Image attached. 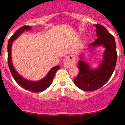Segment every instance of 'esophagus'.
I'll list each match as a JSON object with an SVG mask.
<instances>
[{
    "label": "esophagus",
    "instance_id": "34e87169",
    "mask_svg": "<svg viewBox=\"0 0 125 125\" xmlns=\"http://www.w3.org/2000/svg\"><path fill=\"white\" fill-rule=\"evenodd\" d=\"M76 63L75 59L73 57L72 55L67 56L66 58L64 60V67L66 68H68L69 67L73 66Z\"/></svg>",
    "mask_w": 125,
    "mask_h": 125
}]
</instances>
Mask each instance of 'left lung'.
<instances>
[{"label": "left lung", "instance_id": "1", "mask_svg": "<svg viewBox=\"0 0 125 125\" xmlns=\"http://www.w3.org/2000/svg\"><path fill=\"white\" fill-rule=\"evenodd\" d=\"M98 38L89 44L90 47L103 45L105 48L104 60L97 69L92 70L87 64L80 60L78 62L79 73L73 79L78 88L84 91H93L102 87L112 75L117 62L116 45L114 36L100 24H95Z\"/></svg>", "mask_w": 125, "mask_h": 125}]
</instances>
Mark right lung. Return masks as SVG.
<instances>
[{
  "mask_svg": "<svg viewBox=\"0 0 125 125\" xmlns=\"http://www.w3.org/2000/svg\"><path fill=\"white\" fill-rule=\"evenodd\" d=\"M31 29L30 26H23L21 27L15 31L12 36L10 38L8 41V63L9 68L13 78L15 80L17 83L21 87L24 88L26 90H29L32 92H41L45 89H47L51 84H52V80L56 74V71L60 68L59 66H56L52 68L49 71L48 74L44 78L40 80L39 81H30L24 79V78L20 75L18 73L15 71L14 68L11 60V45L15 39H17L22 33L24 31H29Z\"/></svg>",
  "mask_w": 125,
  "mask_h": 125,
  "instance_id": "add662e5",
  "label": "right lung"
}]
</instances>
